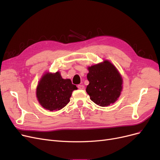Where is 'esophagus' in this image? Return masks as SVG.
I'll use <instances>...</instances> for the list:
<instances>
[{
    "instance_id": "esophagus-1",
    "label": "esophagus",
    "mask_w": 160,
    "mask_h": 160,
    "mask_svg": "<svg viewBox=\"0 0 160 160\" xmlns=\"http://www.w3.org/2000/svg\"><path fill=\"white\" fill-rule=\"evenodd\" d=\"M77 88H78L79 89H83L85 88V86L83 85H78Z\"/></svg>"
}]
</instances>
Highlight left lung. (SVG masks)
I'll return each instance as SVG.
<instances>
[{
  "instance_id": "left-lung-1",
  "label": "left lung",
  "mask_w": 160,
  "mask_h": 160,
  "mask_svg": "<svg viewBox=\"0 0 160 160\" xmlns=\"http://www.w3.org/2000/svg\"><path fill=\"white\" fill-rule=\"evenodd\" d=\"M89 84L86 91L92 101L101 107L114 103L122 91L123 79L116 67L109 61L88 67Z\"/></svg>"
}]
</instances>
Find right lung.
Masks as SVG:
<instances>
[{
	"instance_id": "1",
	"label": "right lung",
	"mask_w": 160,
	"mask_h": 160,
	"mask_svg": "<svg viewBox=\"0 0 160 160\" xmlns=\"http://www.w3.org/2000/svg\"><path fill=\"white\" fill-rule=\"evenodd\" d=\"M77 89L69 79H64L59 71L47 72L37 88V98L42 108L51 111L60 110L70 101L72 92Z\"/></svg>"
}]
</instances>
